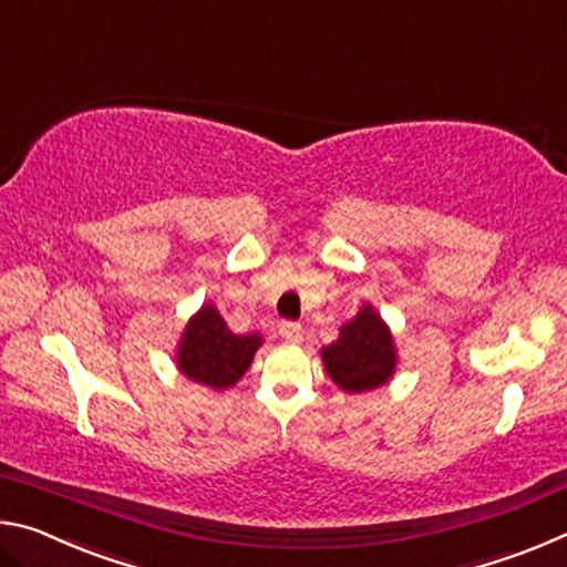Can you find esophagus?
<instances>
[{
	"mask_svg": "<svg viewBox=\"0 0 567 567\" xmlns=\"http://www.w3.org/2000/svg\"><path fill=\"white\" fill-rule=\"evenodd\" d=\"M280 334H282L285 342H292V344L302 342V324L292 322V320H285V322H280Z\"/></svg>",
	"mask_w": 567,
	"mask_h": 567,
	"instance_id": "obj_1",
	"label": "esophagus"
}]
</instances>
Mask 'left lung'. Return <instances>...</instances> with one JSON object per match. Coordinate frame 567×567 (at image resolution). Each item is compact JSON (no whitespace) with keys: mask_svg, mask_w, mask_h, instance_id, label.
Returning a JSON list of instances; mask_svg holds the SVG:
<instances>
[{"mask_svg":"<svg viewBox=\"0 0 567 567\" xmlns=\"http://www.w3.org/2000/svg\"><path fill=\"white\" fill-rule=\"evenodd\" d=\"M328 375L344 392H364L385 385L395 370V348L380 315L364 305L352 322L342 324L340 338L322 348Z\"/></svg>","mask_w":567,"mask_h":567,"instance_id":"obj_1","label":"left lung"}]
</instances>
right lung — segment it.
<instances>
[{
  "label": "right lung",
  "instance_id": "right-lung-1",
  "mask_svg": "<svg viewBox=\"0 0 567 567\" xmlns=\"http://www.w3.org/2000/svg\"><path fill=\"white\" fill-rule=\"evenodd\" d=\"M260 334H235L213 305L189 320L177 352L182 375L203 382L213 390H225L245 375L252 362Z\"/></svg>",
  "mask_w": 567,
  "mask_h": 567
}]
</instances>
